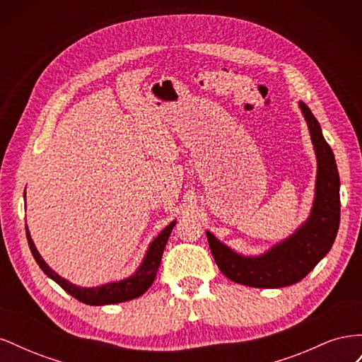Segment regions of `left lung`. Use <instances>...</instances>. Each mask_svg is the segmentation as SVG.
Segmentation results:
<instances>
[{
    "label": "left lung",
    "mask_w": 362,
    "mask_h": 362,
    "mask_svg": "<svg viewBox=\"0 0 362 362\" xmlns=\"http://www.w3.org/2000/svg\"><path fill=\"white\" fill-rule=\"evenodd\" d=\"M317 157L315 196L308 221L258 257L240 255L206 231L213 258L223 275L255 288H281L302 281L331 250L339 226V175L331 146L310 107L299 103Z\"/></svg>",
    "instance_id": "left-lung-1"
}]
</instances>
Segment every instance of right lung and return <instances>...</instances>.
Instances as JSON below:
<instances>
[{
  "instance_id": "add662e5",
  "label": "right lung",
  "mask_w": 362,
  "mask_h": 362,
  "mask_svg": "<svg viewBox=\"0 0 362 362\" xmlns=\"http://www.w3.org/2000/svg\"><path fill=\"white\" fill-rule=\"evenodd\" d=\"M175 223H177V221L170 222L154 240H152V243L148 247L146 255H145L144 261H141L140 267L136 270L134 275H131L129 278L122 279V281L108 282V284H104V286L92 287V288L75 286V284L59 276L57 273L54 272L40 257L35 243H33V240L30 237V231H28L27 225H25V231H27V240H28V246H30L31 254H33V257H35L39 267L43 270V273H45L47 276H49L52 281H56L64 291L72 296V298L78 299L80 302H83L86 305L96 306V305L120 303V302L136 299L152 286V282H154L158 267H160L163 250H164V247H166V243H168L169 235L172 233Z\"/></svg>"
}]
</instances>
